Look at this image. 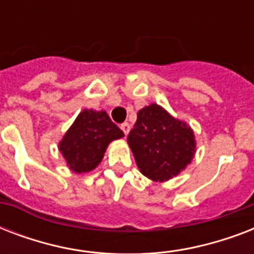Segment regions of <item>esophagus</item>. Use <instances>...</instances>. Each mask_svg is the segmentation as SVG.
<instances>
[{"mask_svg": "<svg viewBox=\"0 0 254 254\" xmlns=\"http://www.w3.org/2000/svg\"><path fill=\"white\" fill-rule=\"evenodd\" d=\"M121 130L124 131V134L125 135H127V133H129V130H130V125H129V124L127 123H124V124H121Z\"/></svg>", "mask_w": 254, "mask_h": 254, "instance_id": "obj_1", "label": "esophagus"}]
</instances>
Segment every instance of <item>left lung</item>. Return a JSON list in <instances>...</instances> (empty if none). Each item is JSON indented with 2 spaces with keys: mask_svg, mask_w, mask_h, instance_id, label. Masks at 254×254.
I'll use <instances>...</instances> for the list:
<instances>
[{
  "mask_svg": "<svg viewBox=\"0 0 254 254\" xmlns=\"http://www.w3.org/2000/svg\"><path fill=\"white\" fill-rule=\"evenodd\" d=\"M127 143L141 173L155 182L169 181L178 175L195 154L191 127L171 117L157 104L137 113Z\"/></svg>",
  "mask_w": 254,
  "mask_h": 254,
  "instance_id": "8db88e82",
  "label": "left lung"
}]
</instances>
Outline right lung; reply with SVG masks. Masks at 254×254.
<instances>
[{
    "mask_svg": "<svg viewBox=\"0 0 254 254\" xmlns=\"http://www.w3.org/2000/svg\"><path fill=\"white\" fill-rule=\"evenodd\" d=\"M123 135V130L105 112L84 109L63 137L59 150L69 169L88 173L101 162L109 142Z\"/></svg>",
    "mask_w": 254,
    "mask_h": 254,
    "instance_id": "right-lung-1",
    "label": "right lung"
}]
</instances>
